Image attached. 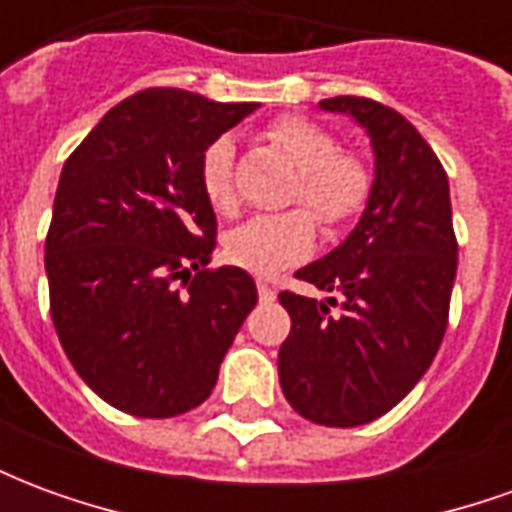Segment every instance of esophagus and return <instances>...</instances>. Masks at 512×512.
Returning <instances> with one entry per match:
<instances>
[{
  "instance_id": "1",
  "label": "esophagus",
  "mask_w": 512,
  "mask_h": 512,
  "mask_svg": "<svg viewBox=\"0 0 512 512\" xmlns=\"http://www.w3.org/2000/svg\"><path fill=\"white\" fill-rule=\"evenodd\" d=\"M257 296H260V301H263V304H268V301L277 299V290L271 288L268 282H257Z\"/></svg>"
}]
</instances>
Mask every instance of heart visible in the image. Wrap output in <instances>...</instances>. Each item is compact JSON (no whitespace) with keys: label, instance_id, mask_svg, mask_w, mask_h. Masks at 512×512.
<instances>
[{"label":"heart","instance_id":"obj_1","mask_svg":"<svg viewBox=\"0 0 512 512\" xmlns=\"http://www.w3.org/2000/svg\"><path fill=\"white\" fill-rule=\"evenodd\" d=\"M268 139L301 169L296 200L326 227L340 230L362 211L373 189L370 169L354 153H340V142L329 131L304 117H279L268 128ZM235 147L230 136H219L205 147L200 183L216 211H235L233 183ZM310 213L288 211L279 216H252L224 241V252L235 266L252 274H274L288 263L307 257L315 246Z\"/></svg>","mask_w":512,"mask_h":512}]
</instances>
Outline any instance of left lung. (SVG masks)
I'll use <instances>...</instances> for the list:
<instances>
[{
  "instance_id": "1",
  "label": "left lung",
  "mask_w": 512,
  "mask_h": 512,
  "mask_svg": "<svg viewBox=\"0 0 512 512\" xmlns=\"http://www.w3.org/2000/svg\"><path fill=\"white\" fill-rule=\"evenodd\" d=\"M321 109L365 128L376 178L351 235L296 271L340 301L279 293L293 323L279 348V384L304 419L356 428L397 406L433 362L450 315L458 241L447 172L406 117L356 95L326 98Z\"/></svg>"
}]
</instances>
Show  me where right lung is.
Instances as JSON below:
<instances>
[{
	"instance_id": "right-lung-1",
	"label": "right lung",
	"mask_w": 512,
	"mask_h": 512,
	"mask_svg": "<svg viewBox=\"0 0 512 512\" xmlns=\"http://www.w3.org/2000/svg\"><path fill=\"white\" fill-rule=\"evenodd\" d=\"M255 109L150 87L109 109L62 167L51 321L84 384L126 414L167 419L208 400L257 304L244 268H205L216 213L200 183L205 147Z\"/></svg>"
}]
</instances>
